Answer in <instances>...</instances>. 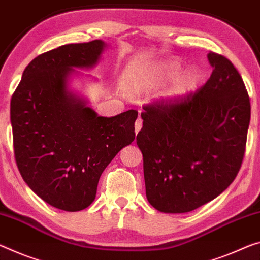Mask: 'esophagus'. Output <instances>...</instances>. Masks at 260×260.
<instances>
[{"label": "esophagus", "mask_w": 260, "mask_h": 260, "mask_svg": "<svg viewBox=\"0 0 260 260\" xmlns=\"http://www.w3.org/2000/svg\"><path fill=\"white\" fill-rule=\"evenodd\" d=\"M142 127V119L141 118H138L137 121H135V133H139L140 129H141Z\"/></svg>", "instance_id": "34e87169"}]
</instances>
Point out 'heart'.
<instances>
[{
	"label": "heart",
	"instance_id": "1",
	"mask_svg": "<svg viewBox=\"0 0 260 260\" xmlns=\"http://www.w3.org/2000/svg\"><path fill=\"white\" fill-rule=\"evenodd\" d=\"M180 73V64L175 61L159 63L154 69V77L159 83L172 82L170 96L175 98L185 97L192 93L201 82V73L198 69H188Z\"/></svg>",
	"mask_w": 260,
	"mask_h": 260
}]
</instances>
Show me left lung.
<instances>
[{
	"mask_svg": "<svg viewBox=\"0 0 260 260\" xmlns=\"http://www.w3.org/2000/svg\"><path fill=\"white\" fill-rule=\"evenodd\" d=\"M207 57L212 75L197 92L143 106L137 145L147 199L159 212H191L215 199L244 157L251 115L244 82L225 56Z\"/></svg>",
	"mask_w": 260,
	"mask_h": 260,
	"instance_id": "8db88e82",
	"label": "left lung"
}]
</instances>
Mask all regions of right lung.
Returning a JSON list of instances; mask_svg holds the SVG:
<instances>
[{"mask_svg": "<svg viewBox=\"0 0 260 260\" xmlns=\"http://www.w3.org/2000/svg\"><path fill=\"white\" fill-rule=\"evenodd\" d=\"M106 45L68 44L38 55L10 103L14 151L24 182L53 207L78 212L92 204L101 175L135 139L138 111L106 118L68 90L73 68H91Z\"/></svg>", "mask_w": 260, "mask_h": 260, "instance_id": "obj_1", "label": "right lung"}]
</instances>
